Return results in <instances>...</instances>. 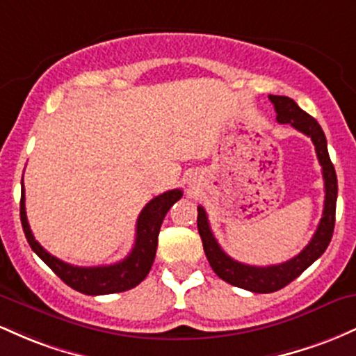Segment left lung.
Wrapping results in <instances>:
<instances>
[{"mask_svg": "<svg viewBox=\"0 0 356 356\" xmlns=\"http://www.w3.org/2000/svg\"><path fill=\"white\" fill-rule=\"evenodd\" d=\"M270 102L274 104L275 119L281 124H291L294 129L301 131L313 141L314 149L319 165L323 168V179H325V209H323V217L319 225L314 232L313 238L307 243L305 249L299 252L296 257L291 261L282 262V264L257 267L242 264V262L234 261L230 255H227L218 245L217 238L213 237L209 225V217L203 207H198V234L202 237L203 250H205L207 259H209L211 269L218 277L229 282L232 286L242 287V289L252 291V293H274V291L282 289L289 284L291 281L301 275L305 270L313 264L316 259L323 255L326 247L330 245L331 237L334 230V211H337V197H338V181L337 171H334L333 163H331L328 154V145H326V136L323 133L321 126L314 118L305 113L293 99L286 95H269Z\"/></svg>", "mask_w": 356, "mask_h": 356, "instance_id": "8db88e82", "label": "left lung"}]
</instances>
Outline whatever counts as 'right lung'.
<instances>
[{
    "instance_id": "right-lung-1",
    "label": "right lung",
    "mask_w": 356,
    "mask_h": 356,
    "mask_svg": "<svg viewBox=\"0 0 356 356\" xmlns=\"http://www.w3.org/2000/svg\"><path fill=\"white\" fill-rule=\"evenodd\" d=\"M183 197L181 190H170L163 195H158L141 210L136 223V241L134 247L126 259L111 266H95V267H79L67 264L60 259L47 252L40 243L35 241L30 225L26 220L25 210V188L22 181V202H19V218H22L23 232L31 250L54 270L55 274L70 286L72 289L79 291L89 296L99 294H114L122 291L133 289L146 277L153 266L154 255H156L158 235L165 215Z\"/></svg>"
}]
</instances>
